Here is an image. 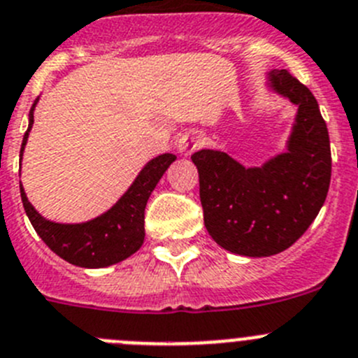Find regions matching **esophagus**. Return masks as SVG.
I'll return each instance as SVG.
<instances>
[{
  "mask_svg": "<svg viewBox=\"0 0 358 358\" xmlns=\"http://www.w3.org/2000/svg\"><path fill=\"white\" fill-rule=\"evenodd\" d=\"M199 146H201V139H199V136H196V134H185V136H182L178 141V150L182 155H190V153L196 152Z\"/></svg>",
  "mask_w": 358,
  "mask_h": 358,
  "instance_id": "esophagus-1",
  "label": "esophagus"
}]
</instances>
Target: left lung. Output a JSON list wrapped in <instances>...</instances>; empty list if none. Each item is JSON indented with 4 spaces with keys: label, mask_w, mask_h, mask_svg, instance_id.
<instances>
[{
    "label": "left lung",
    "mask_w": 358,
    "mask_h": 358,
    "mask_svg": "<svg viewBox=\"0 0 358 358\" xmlns=\"http://www.w3.org/2000/svg\"><path fill=\"white\" fill-rule=\"evenodd\" d=\"M268 85L299 106L288 152L262 168H243L217 150L190 157L210 236L250 258L282 252L307 231L325 203L332 173L329 130L315 95L288 70L270 72Z\"/></svg>",
    "instance_id": "8db88e82"
}]
</instances>
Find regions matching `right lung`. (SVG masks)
<instances>
[{
	"mask_svg": "<svg viewBox=\"0 0 358 358\" xmlns=\"http://www.w3.org/2000/svg\"><path fill=\"white\" fill-rule=\"evenodd\" d=\"M36 102L38 99L29 109V125L22 138L21 157L33 127V111ZM175 159L173 153H164L150 160L111 210L83 224H58L43 219L28 201L21 185V199L26 215L45 245L65 262L83 268H102L115 265L134 255L145 242L146 201Z\"/></svg>",
	"mask_w": 358,
	"mask_h": 358,
	"instance_id": "obj_1",
	"label": "right lung"
}]
</instances>
